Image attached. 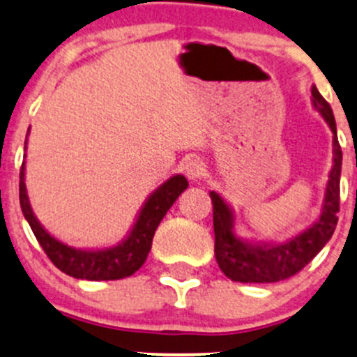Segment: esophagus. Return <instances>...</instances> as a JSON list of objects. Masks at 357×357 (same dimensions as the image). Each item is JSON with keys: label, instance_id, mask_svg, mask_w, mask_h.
Masks as SVG:
<instances>
[{"label": "esophagus", "instance_id": "1", "mask_svg": "<svg viewBox=\"0 0 357 357\" xmlns=\"http://www.w3.org/2000/svg\"><path fill=\"white\" fill-rule=\"evenodd\" d=\"M185 174L188 176L192 181H197V179H200L202 176L205 174V164L202 158H190L188 162L185 164Z\"/></svg>", "mask_w": 357, "mask_h": 357}]
</instances>
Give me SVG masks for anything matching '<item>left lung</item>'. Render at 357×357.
<instances>
[{
	"mask_svg": "<svg viewBox=\"0 0 357 357\" xmlns=\"http://www.w3.org/2000/svg\"><path fill=\"white\" fill-rule=\"evenodd\" d=\"M314 107L321 112L333 132V167L326 185L325 204L319 221L307 231L282 245H248L233 235V214L225 200L215 192L211 193L214 214V252L221 271L233 282L275 283L297 275L332 238L340 208V171L342 150L337 138V126L330 103L319 95L316 86L311 89Z\"/></svg>",
	"mask_w": 357,
	"mask_h": 357,
	"instance_id": "left-lung-1",
	"label": "left lung"
}]
</instances>
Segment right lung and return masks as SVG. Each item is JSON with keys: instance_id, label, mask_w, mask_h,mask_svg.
Instances as JSON below:
<instances>
[{"instance_id": "1", "label": "right lung", "mask_w": 357, "mask_h": 357, "mask_svg": "<svg viewBox=\"0 0 357 357\" xmlns=\"http://www.w3.org/2000/svg\"><path fill=\"white\" fill-rule=\"evenodd\" d=\"M24 165L25 164L20 167L19 183L20 207H22L25 219H27L34 236L38 238L39 245L43 247L50 261L60 271L68 276H74V278L91 280V282L121 280L138 271L143 262L146 261L150 248H152L153 235H155V229L160 225L162 218L167 214L171 205L188 186L185 176H172L160 188L152 193V197L139 212L138 221H136L135 228H132L131 235L128 236L126 242L119 243L117 247L107 248V250L86 252L67 247L66 243L55 240L43 229V226L32 214L31 205H29L24 183Z\"/></svg>"}]
</instances>
